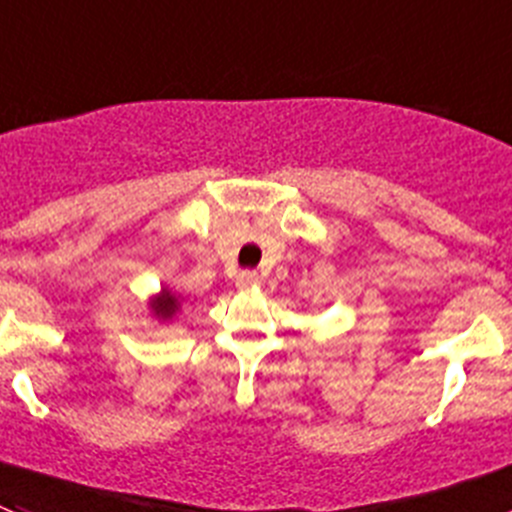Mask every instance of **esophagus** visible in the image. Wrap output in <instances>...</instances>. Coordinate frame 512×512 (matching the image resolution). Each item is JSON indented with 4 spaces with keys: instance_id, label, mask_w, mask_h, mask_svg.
I'll list each match as a JSON object with an SVG mask.
<instances>
[{
    "instance_id": "esophagus-1",
    "label": "esophagus",
    "mask_w": 512,
    "mask_h": 512,
    "mask_svg": "<svg viewBox=\"0 0 512 512\" xmlns=\"http://www.w3.org/2000/svg\"><path fill=\"white\" fill-rule=\"evenodd\" d=\"M255 285H260V275L255 270H242L237 275V288H255Z\"/></svg>"
}]
</instances>
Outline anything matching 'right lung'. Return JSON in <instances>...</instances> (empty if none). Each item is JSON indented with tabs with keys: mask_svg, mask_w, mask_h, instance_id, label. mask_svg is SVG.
<instances>
[{
	"mask_svg": "<svg viewBox=\"0 0 512 512\" xmlns=\"http://www.w3.org/2000/svg\"><path fill=\"white\" fill-rule=\"evenodd\" d=\"M176 308H178V298L173 296L170 290H163V293H160V298H155L153 301V311L158 313L160 319H170V316L176 313Z\"/></svg>",
	"mask_w": 512,
	"mask_h": 512,
	"instance_id": "obj_1",
	"label": "right lung"
}]
</instances>
